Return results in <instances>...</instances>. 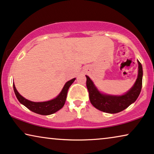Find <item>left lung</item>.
I'll use <instances>...</instances> for the list:
<instances>
[{"label": "left lung", "instance_id": "8db88e82", "mask_svg": "<svg viewBox=\"0 0 154 154\" xmlns=\"http://www.w3.org/2000/svg\"><path fill=\"white\" fill-rule=\"evenodd\" d=\"M138 61V76L134 86L126 94L120 96L104 95L100 93L93 82L88 76L86 77V86H87L91 103L96 109L102 112L110 114L120 112L133 103L139 96L142 86V66Z\"/></svg>", "mask_w": 154, "mask_h": 154}]
</instances>
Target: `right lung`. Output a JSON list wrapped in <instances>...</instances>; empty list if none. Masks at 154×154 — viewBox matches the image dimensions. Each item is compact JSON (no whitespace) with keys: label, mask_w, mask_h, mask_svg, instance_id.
<instances>
[{"label":"right lung","mask_w":154,"mask_h":154,"mask_svg":"<svg viewBox=\"0 0 154 154\" xmlns=\"http://www.w3.org/2000/svg\"><path fill=\"white\" fill-rule=\"evenodd\" d=\"M75 80V78L67 82L63 88L61 92L56 98L51 100L41 102V103H35V102L30 101L29 100L24 98L17 91L14 84H13V88H14V91L17 98L28 109L35 113L41 114V115H49V114L55 113L63 107L64 104L66 103L68 88Z\"/></svg>","instance_id":"add662e5"}]
</instances>
